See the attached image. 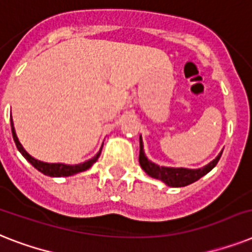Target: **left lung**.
Returning a JSON list of instances; mask_svg holds the SVG:
<instances>
[{"label":"left lung","mask_w":252,"mask_h":252,"mask_svg":"<svg viewBox=\"0 0 252 252\" xmlns=\"http://www.w3.org/2000/svg\"><path fill=\"white\" fill-rule=\"evenodd\" d=\"M222 153V151H221ZM221 153L207 165H204L203 168L198 169H189V168H169V167H159L158 164H155L153 161L145 157L144 146H142V140L140 137V164L142 167L145 172L154 179L161 180L163 183H165L168 186L172 188H181V186H186L189 184L195 183L200 177H203L206 173H208L214 168L215 165L218 164L219 159L221 157Z\"/></svg>","instance_id":"left-lung-1"}]
</instances>
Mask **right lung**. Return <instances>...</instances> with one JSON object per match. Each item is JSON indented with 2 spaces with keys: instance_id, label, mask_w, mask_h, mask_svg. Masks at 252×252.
<instances>
[{
  "instance_id": "right-lung-1",
  "label": "right lung",
  "mask_w": 252,
  "mask_h": 252,
  "mask_svg": "<svg viewBox=\"0 0 252 252\" xmlns=\"http://www.w3.org/2000/svg\"><path fill=\"white\" fill-rule=\"evenodd\" d=\"M11 132H13V138L15 141V145L18 147V150L22 153L24 158L27 160L30 161L31 164L33 165L34 168L38 169L40 172H42L44 175L52 176V177H62V176H71L75 175V173L83 172V171H87L88 168H91L92 165L97 161L98 157L101 154V151L98 153L94 158H92L91 160L84 161L81 164H76V165H67V164H62V163H44V161H40L37 159L32 158L28 153L23 149V146L20 145L19 140H18V137H16L15 129H14V124H13V119H11Z\"/></svg>"
}]
</instances>
